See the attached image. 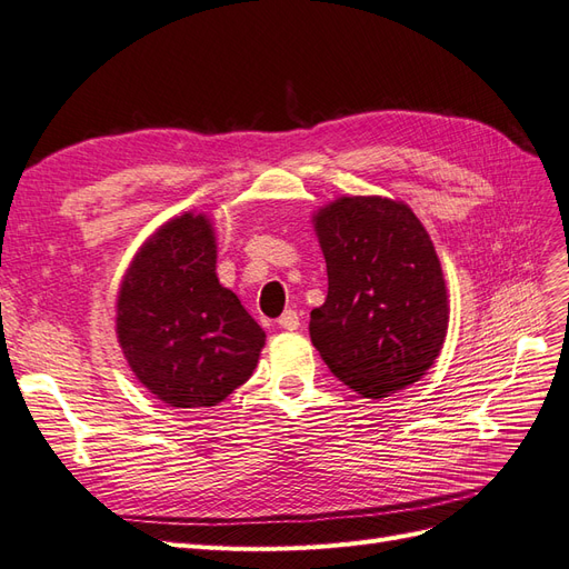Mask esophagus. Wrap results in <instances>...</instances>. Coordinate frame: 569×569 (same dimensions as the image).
<instances>
[{
    "label": "esophagus",
    "instance_id": "34e87169",
    "mask_svg": "<svg viewBox=\"0 0 569 569\" xmlns=\"http://www.w3.org/2000/svg\"><path fill=\"white\" fill-rule=\"evenodd\" d=\"M279 327L286 329V331H296L300 327V317L296 310H286L281 317H279Z\"/></svg>",
    "mask_w": 569,
    "mask_h": 569
}]
</instances>
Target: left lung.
<instances>
[{"label": "left lung", "instance_id": "8db88e82", "mask_svg": "<svg viewBox=\"0 0 569 569\" xmlns=\"http://www.w3.org/2000/svg\"><path fill=\"white\" fill-rule=\"evenodd\" d=\"M329 293L310 315L321 360L362 398H388L427 375L448 333V288L412 209L352 194L312 217Z\"/></svg>", "mask_w": 569, "mask_h": 569}]
</instances>
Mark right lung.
<instances>
[{
	"label": "right lung",
	"mask_w": 569,
	"mask_h": 569,
	"mask_svg": "<svg viewBox=\"0 0 569 569\" xmlns=\"http://www.w3.org/2000/svg\"><path fill=\"white\" fill-rule=\"evenodd\" d=\"M117 338L169 408H214L252 377L267 333L219 283L212 217L183 212L142 242L119 286Z\"/></svg>",
	"instance_id": "1"
}]
</instances>
